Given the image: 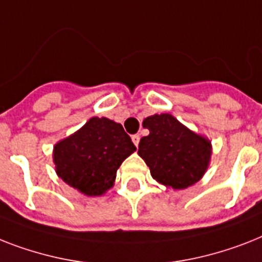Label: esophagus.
<instances>
[{"label":"esophagus","instance_id":"obj_1","mask_svg":"<svg viewBox=\"0 0 262 262\" xmlns=\"http://www.w3.org/2000/svg\"><path fill=\"white\" fill-rule=\"evenodd\" d=\"M132 141H133V144H135V145L137 146L138 142H140V136H138V135H133V136H132Z\"/></svg>","mask_w":262,"mask_h":262}]
</instances>
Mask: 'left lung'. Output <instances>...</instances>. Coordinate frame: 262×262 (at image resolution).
Instances as JSON below:
<instances>
[{"label": "left lung", "mask_w": 262, "mask_h": 262, "mask_svg": "<svg viewBox=\"0 0 262 262\" xmlns=\"http://www.w3.org/2000/svg\"><path fill=\"white\" fill-rule=\"evenodd\" d=\"M149 135L138 144V156L150 175L167 188L183 190L203 178L211 160L212 145L169 113L153 114L142 121Z\"/></svg>", "instance_id": "8db88e82"}]
</instances>
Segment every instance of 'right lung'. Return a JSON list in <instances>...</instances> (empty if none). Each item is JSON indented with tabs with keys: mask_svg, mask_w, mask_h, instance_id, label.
Returning <instances> with one entry per match:
<instances>
[{
	"mask_svg": "<svg viewBox=\"0 0 262 262\" xmlns=\"http://www.w3.org/2000/svg\"><path fill=\"white\" fill-rule=\"evenodd\" d=\"M136 150L121 124L93 117L54 145L56 175L86 196H101L114 186L117 169Z\"/></svg>",
	"mask_w": 262,
	"mask_h": 262,
	"instance_id": "right-lung-1",
	"label": "right lung"
}]
</instances>
